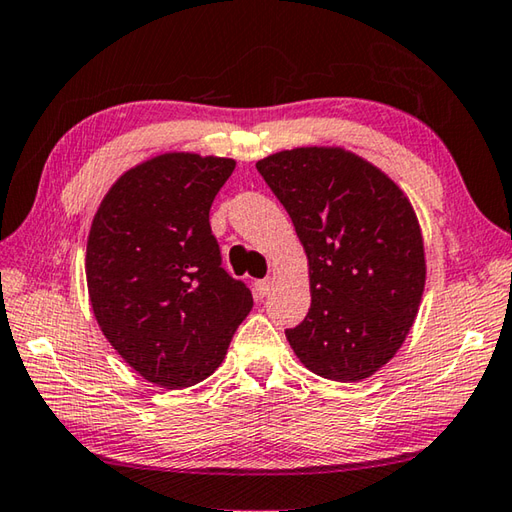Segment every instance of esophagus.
<instances>
[{
  "label": "esophagus",
  "instance_id": "1",
  "mask_svg": "<svg viewBox=\"0 0 512 512\" xmlns=\"http://www.w3.org/2000/svg\"><path fill=\"white\" fill-rule=\"evenodd\" d=\"M272 287H274V281H272V278H260V281H256V283H254V289H256V296H258V298L267 296L269 292H272Z\"/></svg>",
  "mask_w": 512,
  "mask_h": 512
}]
</instances>
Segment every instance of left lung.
I'll use <instances>...</instances> for the list:
<instances>
[{
    "mask_svg": "<svg viewBox=\"0 0 512 512\" xmlns=\"http://www.w3.org/2000/svg\"><path fill=\"white\" fill-rule=\"evenodd\" d=\"M310 263L312 305L285 330L307 370L361 381L388 363L417 318L426 258L406 194L354 153L301 147L256 162Z\"/></svg>",
    "mask_w": 512,
    "mask_h": 512,
    "instance_id": "left-lung-1",
    "label": "left lung"
}]
</instances>
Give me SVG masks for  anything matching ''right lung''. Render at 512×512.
<instances>
[{"label": "right lung", "instance_id": "add662e5", "mask_svg": "<svg viewBox=\"0 0 512 512\" xmlns=\"http://www.w3.org/2000/svg\"><path fill=\"white\" fill-rule=\"evenodd\" d=\"M231 158L165 153L129 169L104 196L86 243V283L100 330L144 379L167 390L223 363L254 305L223 267L209 209Z\"/></svg>", "mask_w": 512, "mask_h": 512}]
</instances>
